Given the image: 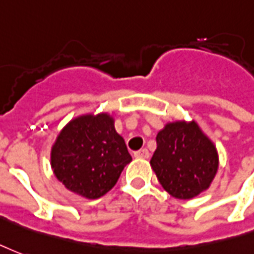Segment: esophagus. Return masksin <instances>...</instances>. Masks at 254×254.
<instances>
[{
    "mask_svg": "<svg viewBox=\"0 0 254 254\" xmlns=\"http://www.w3.org/2000/svg\"><path fill=\"white\" fill-rule=\"evenodd\" d=\"M134 156L138 157V159H148V157H149V151H148L146 148H142L140 151L134 152Z\"/></svg>",
    "mask_w": 254,
    "mask_h": 254,
    "instance_id": "esophagus-1",
    "label": "esophagus"
}]
</instances>
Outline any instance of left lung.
Masks as SVG:
<instances>
[{
  "mask_svg": "<svg viewBox=\"0 0 254 254\" xmlns=\"http://www.w3.org/2000/svg\"><path fill=\"white\" fill-rule=\"evenodd\" d=\"M156 142L151 165L168 194L191 199L208 189L217 174L218 153L194 121L167 124Z\"/></svg>",
  "mask_w": 254,
  "mask_h": 254,
  "instance_id": "left-lung-1",
  "label": "left lung"
}]
</instances>
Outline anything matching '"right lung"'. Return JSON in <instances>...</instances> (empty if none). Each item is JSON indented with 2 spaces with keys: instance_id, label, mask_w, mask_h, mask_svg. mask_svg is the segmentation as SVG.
Listing matches in <instances>:
<instances>
[{
  "instance_id": "1",
  "label": "right lung",
  "mask_w": 254,
  "mask_h": 254,
  "mask_svg": "<svg viewBox=\"0 0 254 254\" xmlns=\"http://www.w3.org/2000/svg\"><path fill=\"white\" fill-rule=\"evenodd\" d=\"M132 156L106 114L80 116L60 132L51 152L55 176L75 194L97 199L117 183Z\"/></svg>"
}]
</instances>
